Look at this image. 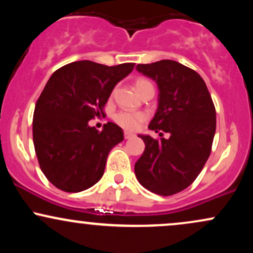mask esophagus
<instances>
[{
  "mask_svg": "<svg viewBox=\"0 0 253 253\" xmlns=\"http://www.w3.org/2000/svg\"><path fill=\"white\" fill-rule=\"evenodd\" d=\"M124 136H125V139H130V138H133V136H134V134H133V133H130V132H125Z\"/></svg>",
  "mask_w": 253,
  "mask_h": 253,
  "instance_id": "obj_1",
  "label": "esophagus"
}]
</instances>
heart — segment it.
Returning a JSON list of instances; mask_svg holds the SVG:
<instances>
[{
  "label": "heart",
  "instance_id": "b5f03b06",
  "mask_svg": "<svg viewBox=\"0 0 253 253\" xmlns=\"http://www.w3.org/2000/svg\"><path fill=\"white\" fill-rule=\"evenodd\" d=\"M134 85L136 91L141 94L145 89L152 86V83L149 80H146V78L139 77L135 80ZM145 120H146V114L143 112H127V110H123V112H119L114 117V121L119 126L129 130L138 128Z\"/></svg>",
  "mask_w": 253,
  "mask_h": 253
}]
</instances>
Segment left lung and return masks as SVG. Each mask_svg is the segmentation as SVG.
Instances as JSON below:
<instances>
[{"mask_svg": "<svg viewBox=\"0 0 253 253\" xmlns=\"http://www.w3.org/2000/svg\"><path fill=\"white\" fill-rule=\"evenodd\" d=\"M135 69L152 78L159 89L158 108L149 128L170 135H139L145 151L134 165L135 176L147 190L173 195L195 181L211 155L215 107L202 77L181 63L164 59L138 64Z\"/></svg>", "mask_w": 253, "mask_h": 253, "instance_id": "8db88e82", "label": "left lung"}]
</instances>
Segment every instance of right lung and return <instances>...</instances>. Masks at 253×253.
<instances>
[{
    "instance_id": "1",
    "label": "right lung",
    "mask_w": 253,
    "mask_h": 253,
    "mask_svg": "<svg viewBox=\"0 0 253 253\" xmlns=\"http://www.w3.org/2000/svg\"><path fill=\"white\" fill-rule=\"evenodd\" d=\"M134 63L107 66L74 62L53 72L36 103L33 143L40 169L58 189L78 193L100 181L110 150L124 140L121 127L102 130L89 120L103 114L113 89Z\"/></svg>"
}]
</instances>
